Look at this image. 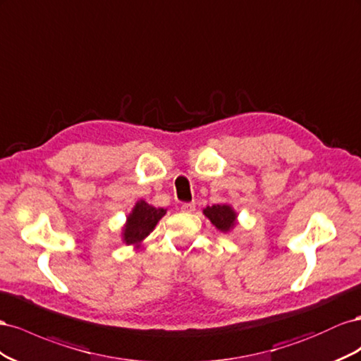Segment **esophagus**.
Here are the masks:
<instances>
[{
  "instance_id": "obj_1",
  "label": "esophagus",
  "mask_w": 361,
  "mask_h": 361,
  "mask_svg": "<svg viewBox=\"0 0 361 361\" xmlns=\"http://www.w3.org/2000/svg\"><path fill=\"white\" fill-rule=\"evenodd\" d=\"M195 207H197V205H195L193 202H184L181 205V212L183 213H192V212H195Z\"/></svg>"
}]
</instances>
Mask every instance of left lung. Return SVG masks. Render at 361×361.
Returning a JSON list of instances; mask_svg holds the SVG:
<instances>
[{"instance_id": "1", "label": "left lung", "mask_w": 361, "mask_h": 361, "mask_svg": "<svg viewBox=\"0 0 361 361\" xmlns=\"http://www.w3.org/2000/svg\"><path fill=\"white\" fill-rule=\"evenodd\" d=\"M204 214L222 233H228L238 224V213L228 204H214L212 207H205Z\"/></svg>"}]
</instances>
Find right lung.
Returning <instances> with one entry per match:
<instances>
[{
  "mask_svg": "<svg viewBox=\"0 0 361 361\" xmlns=\"http://www.w3.org/2000/svg\"><path fill=\"white\" fill-rule=\"evenodd\" d=\"M164 214H166L164 209L152 207L143 200L137 201L122 228V240L127 245L139 246Z\"/></svg>",
  "mask_w": 361,
  "mask_h": 361,
  "instance_id": "add662e5",
  "label": "right lung"
}]
</instances>
